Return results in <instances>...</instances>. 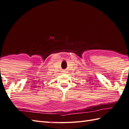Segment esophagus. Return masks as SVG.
I'll return each mask as SVG.
<instances>
[{
    "label": "esophagus",
    "mask_w": 129,
    "mask_h": 129,
    "mask_svg": "<svg viewBox=\"0 0 129 129\" xmlns=\"http://www.w3.org/2000/svg\"><path fill=\"white\" fill-rule=\"evenodd\" d=\"M65 71H63V73H65Z\"/></svg>",
    "instance_id": "34e87169"
}]
</instances>
